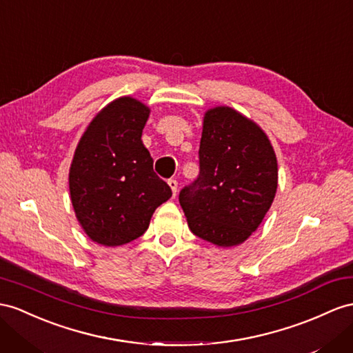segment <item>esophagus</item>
Returning <instances> with one entry per match:
<instances>
[{
  "instance_id": "obj_1",
  "label": "esophagus",
  "mask_w": 353,
  "mask_h": 353,
  "mask_svg": "<svg viewBox=\"0 0 353 353\" xmlns=\"http://www.w3.org/2000/svg\"><path fill=\"white\" fill-rule=\"evenodd\" d=\"M168 185H170V188H171V191H173V195L176 196V194H177V186H179L177 180H176V179H170V180H168Z\"/></svg>"
}]
</instances>
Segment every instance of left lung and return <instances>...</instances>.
I'll return each instance as SVG.
<instances>
[{
    "mask_svg": "<svg viewBox=\"0 0 353 353\" xmlns=\"http://www.w3.org/2000/svg\"><path fill=\"white\" fill-rule=\"evenodd\" d=\"M200 174L179 194L189 230L236 246L263 222L277 189V159L265 132L231 107L204 116Z\"/></svg>",
    "mask_w": 353,
    "mask_h": 353,
    "instance_id": "left-lung-1",
    "label": "left lung"
}]
</instances>
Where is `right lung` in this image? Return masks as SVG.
I'll use <instances>...</instances> for the list:
<instances>
[{"label": "right lung", "instance_id": "1", "mask_svg": "<svg viewBox=\"0 0 353 353\" xmlns=\"http://www.w3.org/2000/svg\"><path fill=\"white\" fill-rule=\"evenodd\" d=\"M149 107L114 99L89 123L70 168V194L82 228L99 245L121 246L143 236L171 189L153 171L141 141Z\"/></svg>", "mask_w": 353, "mask_h": 353}]
</instances>
